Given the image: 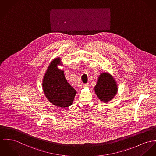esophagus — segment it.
Segmentation results:
<instances>
[{"mask_svg":"<svg viewBox=\"0 0 156 156\" xmlns=\"http://www.w3.org/2000/svg\"><path fill=\"white\" fill-rule=\"evenodd\" d=\"M89 83H87V84H84V85H83V87H88L89 86Z\"/></svg>","mask_w":156,"mask_h":156,"instance_id":"1","label":"esophagus"}]
</instances>
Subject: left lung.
Listing matches in <instances>:
<instances>
[{"instance_id": "1", "label": "left lung", "mask_w": 156, "mask_h": 156, "mask_svg": "<svg viewBox=\"0 0 156 156\" xmlns=\"http://www.w3.org/2000/svg\"><path fill=\"white\" fill-rule=\"evenodd\" d=\"M96 95L103 102L107 103L114 98L118 91L116 83L111 75L102 73L94 87Z\"/></svg>"}]
</instances>
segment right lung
<instances>
[{
  "label": "right lung",
  "mask_w": 156,
  "mask_h": 156,
  "mask_svg": "<svg viewBox=\"0 0 156 156\" xmlns=\"http://www.w3.org/2000/svg\"><path fill=\"white\" fill-rule=\"evenodd\" d=\"M58 65H61L60 58L54 59L49 65L43 78V88L50 103L58 107L67 108L72 105L76 91L67 82Z\"/></svg>",
  "instance_id": "1"
}]
</instances>
